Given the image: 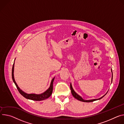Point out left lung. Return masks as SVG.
<instances>
[{"mask_svg":"<svg viewBox=\"0 0 124 124\" xmlns=\"http://www.w3.org/2000/svg\"><path fill=\"white\" fill-rule=\"evenodd\" d=\"M111 72H112V78H111V83L112 82V79H113V73H112V69H111ZM70 89H71V93H72V95L74 97V98H75L76 99L81 101H83V102H93V101H97V100H101V99H102L103 97H104V96L106 95V94L107 93V92L104 95H103L102 97L98 99H93V100H84V99H83V98H82L81 96H80L79 94H78L74 90H73V88H72V85H71V83H70Z\"/></svg>","mask_w":124,"mask_h":124,"instance_id":"left-lung-1","label":"left lung"}]
</instances>
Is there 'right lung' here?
Listing matches in <instances>:
<instances>
[{
	"label": "right lung",
	"mask_w": 124,
	"mask_h": 124,
	"mask_svg": "<svg viewBox=\"0 0 124 124\" xmlns=\"http://www.w3.org/2000/svg\"><path fill=\"white\" fill-rule=\"evenodd\" d=\"M14 64L15 63L14 62L13 67H12V77L14 83H15V85L17 87V89L18 90L19 93L23 96L25 98L31 100L33 101H43L44 100H46L49 98L51 95L52 92H53V82L54 79V77L53 78V79L51 81V84L50 87L44 93H41V94H35V93H27L23 91L18 86L15 80L14 79Z\"/></svg>",
	"instance_id": "1"
}]
</instances>
